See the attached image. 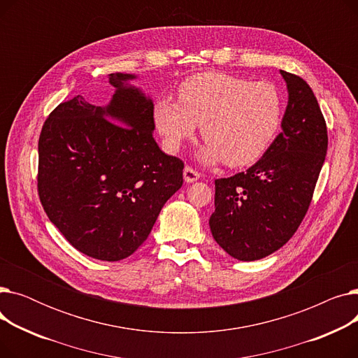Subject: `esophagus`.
I'll return each instance as SVG.
<instances>
[{"instance_id":"obj_1","label":"esophagus","mask_w":358,"mask_h":358,"mask_svg":"<svg viewBox=\"0 0 358 358\" xmlns=\"http://www.w3.org/2000/svg\"><path fill=\"white\" fill-rule=\"evenodd\" d=\"M199 178H200V173L197 171V169L192 168L190 165H187V166L184 168V180H185L187 182H194V181H197Z\"/></svg>"}]
</instances>
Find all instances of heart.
Listing matches in <instances>:
<instances>
[{
	"label": "heart",
	"instance_id": "b5f03b06",
	"mask_svg": "<svg viewBox=\"0 0 358 358\" xmlns=\"http://www.w3.org/2000/svg\"><path fill=\"white\" fill-rule=\"evenodd\" d=\"M283 113V96L275 84L206 72L181 84L178 101L158 99L154 120L171 152L194 136L196 126H201V138L208 143L204 161L243 166L267 152L281 127Z\"/></svg>",
	"mask_w": 358,
	"mask_h": 358
}]
</instances>
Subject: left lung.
<instances>
[{
    "instance_id": "obj_1",
    "label": "left lung",
    "mask_w": 358,
    "mask_h": 358,
    "mask_svg": "<svg viewBox=\"0 0 358 358\" xmlns=\"http://www.w3.org/2000/svg\"><path fill=\"white\" fill-rule=\"evenodd\" d=\"M289 104L262 158L247 171L215 180V241L231 257L255 261L280 250L302 223L328 150L327 122L309 84L280 71Z\"/></svg>"
}]
</instances>
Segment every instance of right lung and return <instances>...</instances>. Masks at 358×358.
<instances>
[{
	"label": "right lung",
	"instance_id": "right-lung-1",
	"mask_svg": "<svg viewBox=\"0 0 358 358\" xmlns=\"http://www.w3.org/2000/svg\"><path fill=\"white\" fill-rule=\"evenodd\" d=\"M110 73L107 107L77 96L55 107L39 136L37 193L71 245L101 261L134 254L165 201L182 185L184 162L164 154L152 130L154 104Z\"/></svg>",
	"mask_w": 358,
	"mask_h": 358
}]
</instances>
